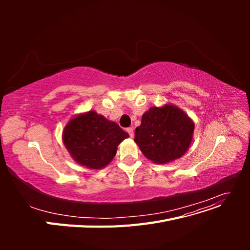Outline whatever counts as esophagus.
Here are the masks:
<instances>
[{
    "instance_id": "34e87169",
    "label": "esophagus",
    "mask_w": 250,
    "mask_h": 250,
    "mask_svg": "<svg viewBox=\"0 0 250 250\" xmlns=\"http://www.w3.org/2000/svg\"><path fill=\"white\" fill-rule=\"evenodd\" d=\"M127 132H128V134H129V137H130L131 139L134 137V132H133V129H132V128H128V129H127Z\"/></svg>"
}]
</instances>
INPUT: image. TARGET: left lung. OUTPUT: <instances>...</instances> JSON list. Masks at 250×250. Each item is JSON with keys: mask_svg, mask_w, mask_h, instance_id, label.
<instances>
[{"mask_svg": "<svg viewBox=\"0 0 250 250\" xmlns=\"http://www.w3.org/2000/svg\"><path fill=\"white\" fill-rule=\"evenodd\" d=\"M195 124L176 105L150 107L135 129L134 142L154 164H167L183 156L193 140Z\"/></svg>", "mask_w": 250, "mask_h": 250, "instance_id": "8db88e82", "label": "left lung"}]
</instances>
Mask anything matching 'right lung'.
Here are the masks:
<instances>
[{"mask_svg":"<svg viewBox=\"0 0 250 250\" xmlns=\"http://www.w3.org/2000/svg\"><path fill=\"white\" fill-rule=\"evenodd\" d=\"M128 137L117 123L95 110L74 116L62 131L63 145L71 157L92 170H100L110 164L118 146Z\"/></svg>","mask_w":250,"mask_h":250,"instance_id":"1","label":"right lung"}]
</instances>
